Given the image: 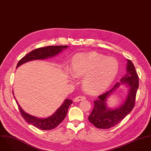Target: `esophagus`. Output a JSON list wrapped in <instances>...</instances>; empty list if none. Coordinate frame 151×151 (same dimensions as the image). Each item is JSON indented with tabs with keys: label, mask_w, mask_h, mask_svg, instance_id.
Returning <instances> with one entry per match:
<instances>
[{
	"label": "esophagus",
	"mask_w": 151,
	"mask_h": 151,
	"mask_svg": "<svg viewBox=\"0 0 151 151\" xmlns=\"http://www.w3.org/2000/svg\"><path fill=\"white\" fill-rule=\"evenodd\" d=\"M86 99V97L83 96H77L76 97H75L74 99V101L75 102H79L80 101H82V100H84Z\"/></svg>",
	"instance_id": "obj_1"
}]
</instances>
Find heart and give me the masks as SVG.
<instances>
[{
    "mask_svg": "<svg viewBox=\"0 0 151 151\" xmlns=\"http://www.w3.org/2000/svg\"><path fill=\"white\" fill-rule=\"evenodd\" d=\"M70 69L73 76H83L82 85L86 92L99 94L112 85L119 65L115 58L97 52L78 53L71 60Z\"/></svg>",
    "mask_w": 151,
    "mask_h": 151,
    "instance_id": "obj_1",
    "label": "heart"
}]
</instances>
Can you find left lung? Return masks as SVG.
<instances>
[{
  "mask_svg": "<svg viewBox=\"0 0 151 151\" xmlns=\"http://www.w3.org/2000/svg\"><path fill=\"white\" fill-rule=\"evenodd\" d=\"M126 74L109 91L99 96L94 101V108L88 116L89 121L96 127L101 129L110 128L117 125L133 109L137 91L139 87V78L133 63L127 60ZM128 88L126 99L117 108L109 107L106 103L110 96L121 86Z\"/></svg>",
  "mask_w": 151,
  "mask_h": 151,
  "instance_id": "left-lung-1",
  "label": "left lung"
}]
</instances>
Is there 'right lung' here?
Returning <instances> with one entry per match:
<instances>
[{
	"mask_svg": "<svg viewBox=\"0 0 151 151\" xmlns=\"http://www.w3.org/2000/svg\"><path fill=\"white\" fill-rule=\"evenodd\" d=\"M69 46H48L44 48H39L34 50L28 53L26 55L21 58L18 63L17 69L23 64L30 61L35 60H45L48 58L55 57L61 52L64 50L68 48ZM13 95L14 91H12ZM16 103L18 106L21 116L29 124L42 130H48L55 128L65 118L69 107L72 104V100L66 99L64 100L63 104L58 107L57 111L51 116L47 118H39L26 113L21 108L18 101L14 96Z\"/></svg>",
	"mask_w": 151,
	"mask_h": 151,
	"instance_id": "1",
	"label": "right lung"
}]
</instances>
